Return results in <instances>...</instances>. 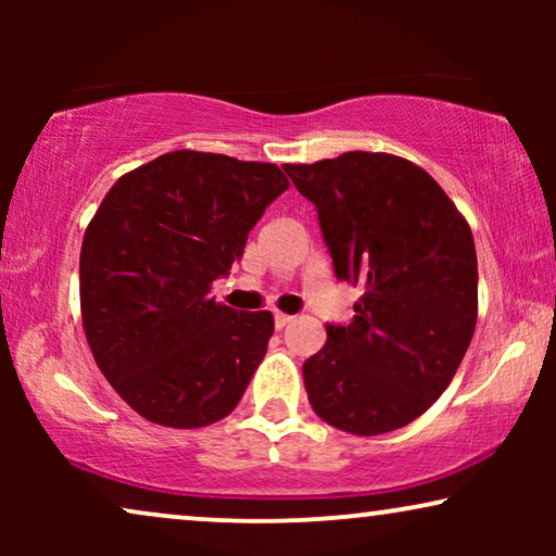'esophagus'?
Segmentation results:
<instances>
[{
    "instance_id": "obj_1",
    "label": "esophagus",
    "mask_w": 556,
    "mask_h": 556,
    "mask_svg": "<svg viewBox=\"0 0 556 556\" xmlns=\"http://www.w3.org/2000/svg\"><path fill=\"white\" fill-rule=\"evenodd\" d=\"M293 321V316L283 314V311H276V329H283V326H288Z\"/></svg>"
}]
</instances>
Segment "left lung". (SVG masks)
Instances as JSON below:
<instances>
[{"label": "left lung", "mask_w": 556, "mask_h": 556, "mask_svg": "<svg viewBox=\"0 0 556 556\" xmlns=\"http://www.w3.org/2000/svg\"><path fill=\"white\" fill-rule=\"evenodd\" d=\"M318 210L337 278L362 288L354 321L326 326L303 364L314 413L352 435L417 420L451 384L478 318L473 232L422 166L346 151L286 164Z\"/></svg>", "instance_id": "obj_1"}]
</instances>
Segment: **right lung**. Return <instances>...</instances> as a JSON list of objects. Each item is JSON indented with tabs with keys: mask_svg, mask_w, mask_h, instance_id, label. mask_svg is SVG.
Instances as JSON below:
<instances>
[{
	"mask_svg": "<svg viewBox=\"0 0 556 556\" xmlns=\"http://www.w3.org/2000/svg\"><path fill=\"white\" fill-rule=\"evenodd\" d=\"M286 189L276 164L181 149L103 197L80 248L83 331L103 377L149 422L192 430L238 407L276 324L210 291Z\"/></svg>",
	"mask_w": 556,
	"mask_h": 556,
	"instance_id": "obj_1",
	"label": "right lung"
}]
</instances>
